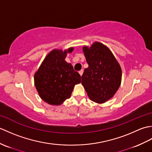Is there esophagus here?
Here are the masks:
<instances>
[{
  "mask_svg": "<svg viewBox=\"0 0 152 152\" xmlns=\"http://www.w3.org/2000/svg\"><path fill=\"white\" fill-rule=\"evenodd\" d=\"M83 72V70H80V71H79V74H80V76H82Z\"/></svg>",
  "mask_w": 152,
  "mask_h": 152,
  "instance_id": "esophagus-1",
  "label": "esophagus"
}]
</instances>
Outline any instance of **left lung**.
Masks as SVG:
<instances>
[{"label": "left lung", "instance_id": "8db88e82", "mask_svg": "<svg viewBox=\"0 0 152 152\" xmlns=\"http://www.w3.org/2000/svg\"><path fill=\"white\" fill-rule=\"evenodd\" d=\"M88 68L82 76V83L89 97L97 103L107 101L118 91L121 81V69L114 55L101 43L83 48Z\"/></svg>", "mask_w": 152, "mask_h": 152}]
</instances>
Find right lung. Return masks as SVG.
Wrapping results in <instances>:
<instances>
[{"mask_svg": "<svg viewBox=\"0 0 152 152\" xmlns=\"http://www.w3.org/2000/svg\"><path fill=\"white\" fill-rule=\"evenodd\" d=\"M68 50H54L48 55L34 74V84L41 99L50 104L59 105L69 99L81 76L65 61Z\"/></svg>", "mask_w": 152, "mask_h": 152, "instance_id": "add662e5", "label": "right lung"}]
</instances>
